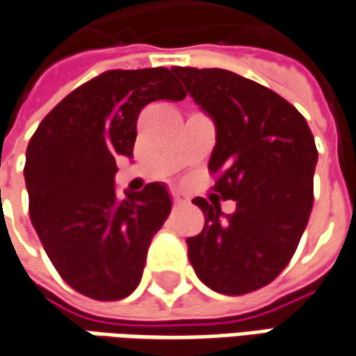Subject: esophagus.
Returning a JSON list of instances; mask_svg holds the SVG:
<instances>
[{
	"label": "esophagus",
	"mask_w": 356,
	"mask_h": 356,
	"mask_svg": "<svg viewBox=\"0 0 356 356\" xmlns=\"http://www.w3.org/2000/svg\"><path fill=\"white\" fill-rule=\"evenodd\" d=\"M186 202H188L186 194H182V192L178 191L172 192V204H174V207H180V204H186Z\"/></svg>",
	"instance_id": "obj_1"
}]
</instances>
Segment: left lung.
I'll return each mask as SVG.
<instances>
[{
    "label": "left lung",
    "mask_w": 356,
    "mask_h": 356,
    "mask_svg": "<svg viewBox=\"0 0 356 356\" xmlns=\"http://www.w3.org/2000/svg\"><path fill=\"white\" fill-rule=\"evenodd\" d=\"M192 99L215 119L209 162L215 196L194 198L204 229L186 239L196 275L218 293L241 296L271 284L293 257L314 202V136L277 92L222 68H172Z\"/></svg>",
    "instance_id": "1"
}]
</instances>
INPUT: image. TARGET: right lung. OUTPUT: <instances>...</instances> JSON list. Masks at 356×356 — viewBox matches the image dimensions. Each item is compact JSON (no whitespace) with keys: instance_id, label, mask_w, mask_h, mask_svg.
Here are the masks:
<instances>
[{"instance_id":"right-lung-1","label":"right lung","mask_w":356,"mask_h":356,"mask_svg":"<svg viewBox=\"0 0 356 356\" xmlns=\"http://www.w3.org/2000/svg\"><path fill=\"white\" fill-rule=\"evenodd\" d=\"M168 68L107 70L81 85L42 119L26 152L30 218L64 282L113 302L138 288L147 247L170 215L162 184L115 194L117 156H134L141 109L182 101Z\"/></svg>"}]
</instances>
